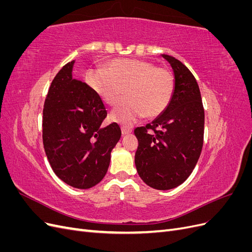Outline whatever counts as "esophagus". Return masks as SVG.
I'll use <instances>...</instances> for the list:
<instances>
[{
    "label": "esophagus",
    "instance_id": "esophagus-1",
    "mask_svg": "<svg viewBox=\"0 0 252 252\" xmlns=\"http://www.w3.org/2000/svg\"><path fill=\"white\" fill-rule=\"evenodd\" d=\"M131 132H132V129H131V128H129V127H122V134L126 135V134H129V133H131Z\"/></svg>",
    "mask_w": 252,
    "mask_h": 252
}]
</instances>
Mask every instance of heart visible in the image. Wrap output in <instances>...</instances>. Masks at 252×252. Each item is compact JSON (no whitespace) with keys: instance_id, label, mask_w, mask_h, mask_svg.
<instances>
[{"instance_id":"heart-1","label":"heart","mask_w":252,"mask_h":252,"mask_svg":"<svg viewBox=\"0 0 252 252\" xmlns=\"http://www.w3.org/2000/svg\"><path fill=\"white\" fill-rule=\"evenodd\" d=\"M86 82L101 100L109 106L122 101L110 113L116 123L130 126L142 117L154 119L168 107L174 91L170 70L156 67L149 61L114 59L104 65V70H90Z\"/></svg>"}]
</instances>
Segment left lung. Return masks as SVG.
Instances as JSON below:
<instances>
[{
  "label": "left lung",
  "instance_id": "obj_1",
  "mask_svg": "<svg viewBox=\"0 0 252 252\" xmlns=\"http://www.w3.org/2000/svg\"><path fill=\"white\" fill-rule=\"evenodd\" d=\"M172 68L174 91L166 110L146 127H138L134 163L140 178L158 190L184 183L199 161L204 139V108L199 85L175 58L161 55ZM150 128L154 133H148Z\"/></svg>",
  "mask_w": 252,
  "mask_h": 252
}]
</instances>
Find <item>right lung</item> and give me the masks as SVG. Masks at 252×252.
Returning a JSON list of instances; mask_svg holds the SVG:
<instances>
[{
  "mask_svg": "<svg viewBox=\"0 0 252 252\" xmlns=\"http://www.w3.org/2000/svg\"><path fill=\"white\" fill-rule=\"evenodd\" d=\"M74 61L53 79L43 109V144L59 179L78 189L95 186L105 177L111 151L121 139L117 123L103 127V101L89 85L72 78Z\"/></svg>",
  "mask_w": 252,
  "mask_h": 252,
  "instance_id": "1",
  "label": "right lung"
}]
</instances>
